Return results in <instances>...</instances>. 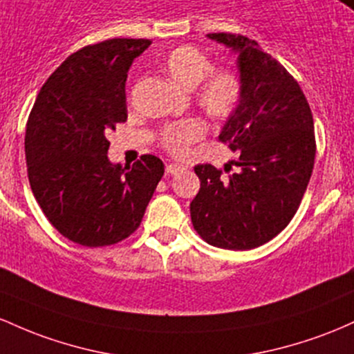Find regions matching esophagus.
Masks as SVG:
<instances>
[{
  "mask_svg": "<svg viewBox=\"0 0 354 354\" xmlns=\"http://www.w3.org/2000/svg\"><path fill=\"white\" fill-rule=\"evenodd\" d=\"M182 170H184V167L178 165V164H167V167H165L167 174H178V172H182Z\"/></svg>",
  "mask_w": 354,
  "mask_h": 354,
  "instance_id": "1",
  "label": "esophagus"
}]
</instances>
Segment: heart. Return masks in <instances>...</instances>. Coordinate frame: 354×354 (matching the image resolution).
<instances>
[{"instance_id":"b5f03b06","label":"heart","mask_w":354,"mask_h":354,"mask_svg":"<svg viewBox=\"0 0 354 354\" xmlns=\"http://www.w3.org/2000/svg\"><path fill=\"white\" fill-rule=\"evenodd\" d=\"M164 70L184 88L196 89V102L216 120H225L239 105L242 80L236 70H212V59L194 46H177L164 58ZM205 133L204 122L185 118L165 125L160 132V144L172 156H184L194 142Z\"/></svg>"}]
</instances>
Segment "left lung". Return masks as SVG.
<instances>
[{
	"label": "left lung",
	"mask_w": 354,
	"mask_h": 354,
	"mask_svg": "<svg viewBox=\"0 0 354 354\" xmlns=\"http://www.w3.org/2000/svg\"><path fill=\"white\" fill-rule=\"evenodd\" d=\"M207 38L237 53L242 95L219 140L239 157L227 177L210 164L194 167L201 189L190 202V219L207 244L248 251L295 217L315 167V124L299 83L254 39L232 33Z\"/></svg>",
	"instance_id": "8db88e82"
}]
</instances>
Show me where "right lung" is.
<instances>
[{"label": "right lung", "mask_w": 354, "mask_h": 354, "mask_svg": "<svg viewBox=\"0 0 354 354\" xmlns=\"http://www.w3.org/2000/svg\"><path fill=\"white\" fill-rule=\"evenodd\" d=\"M150 39L113 38L70 55L39 90L26 124L31 190L55 229L86 248L137 230L164 176L156 156L109 160L105 133L127 120L125 82Z\"/></svg>", "instance_id": "1"}]
</instances>
